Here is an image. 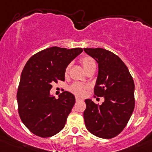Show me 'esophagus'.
I'll list each match as a JSON object with an SVG mask.
<instances>
[{"label":"esophagus","mask_w":152,"mask_h":152,"mask_svg":"<svg viewBox=\"0 0 152 152\" xmlns=\"http://www.w3.org/2000/svg\"><path fill=\"white\" fill-rule=\"evenodd\" d=\"M80 100H83V99H81V98L78 97V96H76V102H79V101H80Z\"/></svg>","instance_id":"1"}]
</instances>
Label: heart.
I'll return each mask as SVG.
<instances>
[{"mask_svg": "<svg viewBox=\"0 0 152 152\" xmlns=\"http://www.w3.org/2000/svg\"><path fill=\"white\" fill-rule=\"evenodd\" d=\"M80 63L82 65L83 68L86 72L96 69V62H95L94 58L90 56H84L80 59ZM70 66L68 65L65 70V74L67 75L68 71H69ZM88 89V86L86 85L80 84V83H74L70 86L69 90L74 94L78 95V96H84L86 92V90Z\"/></svg>", "mask_w": 152, "mask_h": 152, "instance_id": "b5f03b06", "label": "heart"}]
</instances>
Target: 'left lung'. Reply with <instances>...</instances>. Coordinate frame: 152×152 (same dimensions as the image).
<instances>
[{"label": "left lung", "mask_w": 152, "mask_h": 152, "mask_svg": "<svg viewBox=\"0 0 152 152\" xmlns=\"http://www.w3.org/2000/svg\"><path fill=\"white\" fill-rule=\"evenodd\" d=\"M84 50L98 63L94 95L104 98L102 104L85 100V126L97 137L114 138L124 129L134 110L133 79L126 64L112 52L103 48Z\"/></svg>", "instance_id": "1"}]
</instances>
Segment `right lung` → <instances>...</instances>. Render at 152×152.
<instances>
[{
    "label": "right lung",
    "instance_id": "right-lung-1",
    "mask_svg": "<svg viewBox=\"0 0 152 152\" xmlns=\"http://www.w3.org/2000/svg\"><path fill=\"white\" fill-rule=\"evenodd\" d=\"M82 51L52 47L31 56L25 65L16 96L18 111L24 126L36 136L51 137L64 128L75 96L66 91L56 99L50 91L58 80L65 81L66 68Z\"/></svg>",
    "mask_w": 152,
    "mask_h": 152
}]
</instances>
